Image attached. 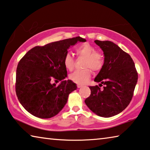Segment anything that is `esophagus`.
<instances>
[{"label":"esophagus","instance_id":"obj_1","mask_svg":"<svg viewBox=\"0 0 150 150\" xmlns=\"http://www.w3.org/2000/svg\"><path fill=\"white\" fill-rule=\"evenodd\" d=\"M82 87V85H77V87L78 88H81Z\"/></svg>","mask_w":150,"mask_h":150}]
</instances>
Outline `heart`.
Instances as JSON below:
<instances>
[{
	"label": "heart",
	"instance_id": "obj_1",
	"mask_svg": "<svg viewBox=\"0 0 150 150\" xmlns=\"http://www.w3.org/2000/svg\"><path fill=\"white\" fill-rule=\"evenodd\" d=\"M96 48L89 43H84L75 48V53L78 57L85 58L83 67L82 70H77L69 75V78L75 83L84 84L91 77V70L93 72H98L104 65L103 54L96 52ZM63 64L67 69L72 71L75 67V60L69 53H67L63 58ZM89 68V69H87Z\"/></svg>",
	"mask_w": 150,
	"mask_h": 150
}]
</instances>
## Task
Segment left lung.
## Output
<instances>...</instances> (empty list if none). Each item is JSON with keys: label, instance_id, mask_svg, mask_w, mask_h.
<instances>
[{"label": "left lung", "instance_id": "left-lung-1", "mask_svg": "<svg viewBox=\"0 0 150 150\" xmlns=\"http://www.w3.org/2000/svg\"><path fill=\"white\" fill-rule=\"evenodd\" d=\"M104 54V65L94 81L105 85L101 90L90 86L91 95L85 100L96 115L110 117L123 111L132 100L138 75L133 59L114 42L95 41Z\"/></svg>", "mask_w": 150, "mask_h": 150}]
</instances>
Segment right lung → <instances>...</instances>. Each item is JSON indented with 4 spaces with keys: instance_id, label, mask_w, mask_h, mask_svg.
I'll return each instance as SVG.
<instances>
[{
    "instance_id": "right-lung-1",
    "label": "right lung",
    "mask_w": 150,
    "mask_h": 150,
    "mask_svg": "<svg viewBox=\"0 0 150 150\" xmlns=\"http://www.w3.org/2000/svg\"><path fill=\"white\" fill-rule=\"evenodd\" d=\"M85 41L86 39L77 37L37 46L21 59L16 68V93L28 113L47 119L62 110L69 95L77 89L72 81L64 80L67 77L64 56L71 46ZM53 79L62 82L56 85L52 81Z\"/></svg>"
}]
</instances>
